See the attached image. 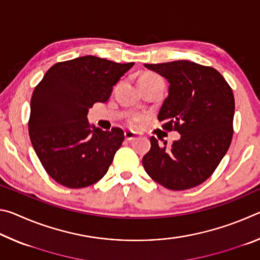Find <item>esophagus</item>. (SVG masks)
I'll return each instance as SVG.
<instances>
[{
    "mask_svg": "<svg viewBox=\"0 0 260 260\" xmlns=\"http://www.w3.org/2000/svg\"><path fill=\"white\" fill-rule=\"evenodd\" d=\"M124 135H125V139L127 141H132V140H134L136 138V134L134 133V132H129V131L125 132Z\"/></svg>",
    "mask_w": 260,
    "mask_h": 260,
    "instance_id": "34e87169",
    "label": "esophagus"
}]
</instances>
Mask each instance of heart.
Returning <instances> with one entry per match:
<instances>
[{
  "label": "heart",
  "instance_id": "b5f03b06",
  "mask_svg": "<svg viewBox=\"0 0 260 260\" xmlns=\"http://www.w3.org/2000/svg\"><path fill=\"white\" fill-rule=\"evenodd\" d=\"M140 80H149V81H162V79L157 76V74L155 73H147L144 74V76L141 77ZM136 120H138V118L136 117H132L129 119V124H135Z\"/></svg>",
  "mask_w": 260,
  "mask_h": 260
}]
</instances>
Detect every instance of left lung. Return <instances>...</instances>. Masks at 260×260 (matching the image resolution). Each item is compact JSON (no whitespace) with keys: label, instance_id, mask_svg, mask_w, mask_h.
I'll return each mask as SVG.
<instances>
[{"label":"left lung","instance_id":"left-lung-1","mask_svg":"<svg viewBox=\"0 0 260 260\" xmlns=\"http://www.w3.org/2000/svg\"><path fill=\"white\" fill-rule=\"evenodd\" d=\"M170 82L169 96L158 113L162 128L181 134L172 146L158 143L142 158L149 177L171 190L203 183L226 155L233 138L234 94L221 74L189 60L144 64Z\"/></svg>","mask_w":260,"mask_h":260}]
</instances>
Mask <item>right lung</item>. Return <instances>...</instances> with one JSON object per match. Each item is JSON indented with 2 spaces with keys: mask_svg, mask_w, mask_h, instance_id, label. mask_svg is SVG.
I'll list each match as a JSON object with an SVG mask.
<instances>
[{
  "mask_svg": "<svg viewBox=\"0 0 260 260\" xmlns=\"http://www.w3.org/2000/svg\"><path fill=\"white\" fill-rule=\"evenodd\" d=\"M133 65L78 57L52 65L34 88L29 139L46 172L61 186L85 188L108 172L124 132L96 128L87 119L88 109L107 102L113 86Z\"/></svg>",
  "mask_w": 260,
  "mask_h": 260,
  "instance_id": "add662e5",
  "label": "right lung"
}]
</instances>
